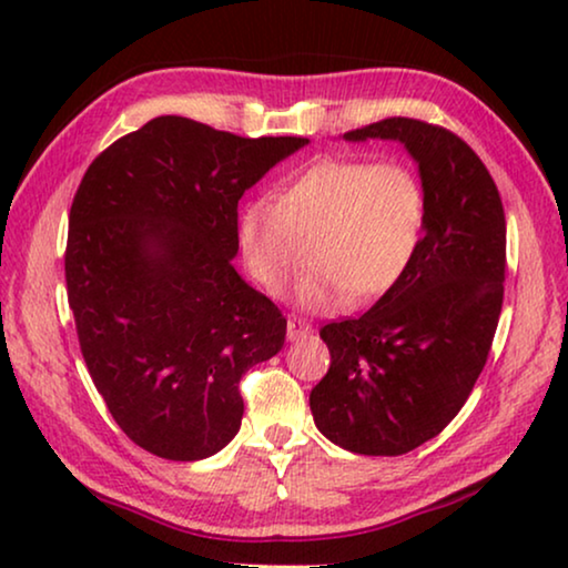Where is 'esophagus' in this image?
I'll list each match as a JSON object with an SVG mask.
<instances>
[{
	"label": "esophagus",
	"mask_w": 568,
	"mask_h": 568,
	"mask_svg": "<svg viewBox=\"0 0 568 568\" xmlns=\"http://www.w3.org/2000/svg\"><path fill=\"white\" fill-rule=\"evenodd\" d=\"M310 336H313V325L307 321H302V317H290V321H286V338L305 341Z\"/></svg>",
	"instance_id": "esophagus-1"
}]
</instances>
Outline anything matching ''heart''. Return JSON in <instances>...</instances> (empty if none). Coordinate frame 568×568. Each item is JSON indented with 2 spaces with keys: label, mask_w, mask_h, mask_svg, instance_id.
I'll use <instances>...</instances> for the list:
<instances>
[{
  "label": "heart",
  "mask_w": 568,
  "mask_h": 568,
  "mask_svg": "<svg viewBox=\"0 0 568 568\" xmlns=\"http://www.w3.org/2000/svg\"><path fill=\"white\" fill-rule=\"evenodd\" d=\"M426 227L422 178L403 162L331 158L237 214V251L247 274L282 294L310 245L315 268L300 284L302 305L338 310L383 297L406 276Z\"/></svg>",
  "instance_id": "1"
}]
</instances>
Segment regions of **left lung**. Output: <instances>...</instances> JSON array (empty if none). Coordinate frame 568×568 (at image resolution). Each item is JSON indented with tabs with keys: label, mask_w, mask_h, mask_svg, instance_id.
<instances>
[{
	"label": "left lung",
	"mask_w": 568,
	"mask_h": 568,
	"mask_svg": "<svg viewBox=\"0 0 568 568\" xmlns=\"http://www.w3.org/2000/svg\"><path fill=\"white\" fill-rule=\"evenodd\" d=\"M344 136L406 144L426 191V227L406 276L375 307L321 328L331 367L310 410L333 445L395 457L437 437L486 367L504 302L507 222L491 173L449 129L393 115Z\"/></svg>",
	"instance_id": "left-lung-1"
}]
</instances>
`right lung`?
Segmentation results:
<instances>
[{
  "label": "right lung",
  "mask_w": 568,
  "mask_h": 568,
  "mask_svg": "<svg viewBox=\"0 0 568 568\" xmlns=\"http://www.w3.org/2000/svg\"><path fill=\"white\" fill-rule=\"evenodd\" d=\"M307 139H247L160 115L92 160L69 212L67 297L121 432L204 460L243 422L240 379L278 354L286 317L232 266L237 201Z\"/></svg>",
  "instance_id": "add662e5"
}]
</instances>
